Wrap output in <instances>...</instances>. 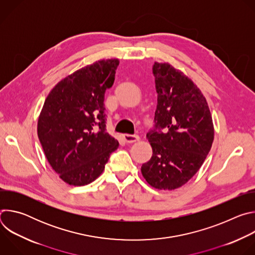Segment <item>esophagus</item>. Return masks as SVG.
I'll list each match as a JSON object with an SVG mask.
<instances>
[{
	"label": "esophagus",
	"instance_id": "esophagus-1",
	"mask_svg": "<svg viewBox=\"0 0 255 255\" xmlns=\"http://www.w3.org/2000/svg\"><path fill=\"white\" fill-rule=\"evenodd\" d=\"M123 139L126 143H134L136 141L139 140V136L138 135H129V134H124Z\"/></svg>",
	"mask_w": 255,
	"mask_h": 255
}]
</instances>
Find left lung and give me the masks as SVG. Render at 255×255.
Returning a JSON list of instances; mask_svg holds the SVG:
<instances>
[{
    "mask_svg": "<svg viewBox=\"0 0 255 255\" xmlns=\"http://www.w3.org/2000/svg\"><path fill=\"white\" fill-rule=\"evenodd\" d=\"M152 74L156 130L146 134L152 156L141 172L151 187L172 191L201 168L214 141V124L205 96L183 71L168 62H154Z\"/></svg>",
    "mask_w": 255,
    "mask_h": 255,
    "instance_id": "1",
    "label": "left lung"
}]
</instances>
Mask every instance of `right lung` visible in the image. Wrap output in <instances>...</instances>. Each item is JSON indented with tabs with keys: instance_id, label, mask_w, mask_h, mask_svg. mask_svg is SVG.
Segmentation results:
<instances>
[{
	"instance_id": "obj_1",
	"label": "right lung",
	"mask_w": 255,
	"mask_h": 255,
	"mask_svg": "<svg viewBox=\"0 0 255 255\" xmlns=\"http://www.w3.org/2000/svg\"><path fill=\"white\" fill-rule=\"evenodd\" d=\"M118 58L102 59L68 75L50 91L37 134L52 169L64 183L91 184L119 142L106 132L104 95L115 81Z\"/></svg>"
}]
</instances>
